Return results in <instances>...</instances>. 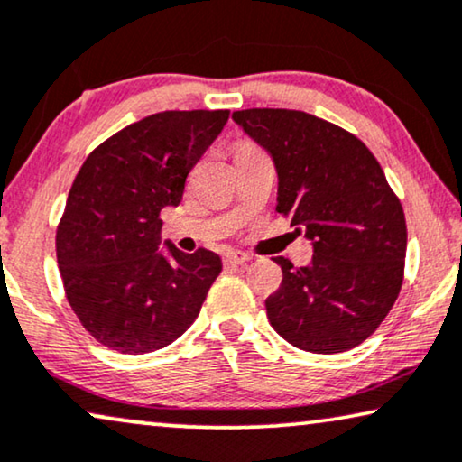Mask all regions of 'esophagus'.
I'll use <instances>...</instances> for the list:
<instances>
[{"mask_svg":"<svg viewBox=\"0 0 462 462\" xmlns=\"http://www.w3.org/2000/svg\"><path fill=\"white\" fill-rule=\"evenodd\" d=\"M247 263H250V256H247V254H244V252L225 254V264L226 266H244Z\"/></svg>","mask_w":462,"mask_h":462,"instance_id":"obj_1","label":"esophagus"}]
</instances>
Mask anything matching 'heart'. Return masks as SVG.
Masks as SVG:
<instances>
[{
    "label": "heart",
    "mask_w": 462,
    "mask_h": 462,
    "mask_svg": "<svg viewBox=\"0 0 462 462\" xmlns=\"http://www.w3.org/2000/svg\"><path fill=\"white\" fill-rule=\"evenodd\" d=\"M254 148H256V145H252V143H242V145H239V148H237V152H242V150H254Z\"/></svg>",
    "instance_id": "obj_1"
}]
</instances>
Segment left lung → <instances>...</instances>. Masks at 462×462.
<instances>
[{"label": "left lung", "instance_id": "left-lung-1", "mask_svg": "<svg viewBox=\"0 0 462 462\" xmlns=\"http://www.w3.org/2000/svg\"><path fill=\"white\" fill-rule=\"evenodd\" d=\"M233 120L271 153L277 212L312 242L309 266L283 271L266 298L273 329L306 352L363 344L396 302L404 279L402 204L369 148L342 126L300 110L250 108Z\"/></svg>", "mask_w": 462, "mask_h": 462}]
</instances>
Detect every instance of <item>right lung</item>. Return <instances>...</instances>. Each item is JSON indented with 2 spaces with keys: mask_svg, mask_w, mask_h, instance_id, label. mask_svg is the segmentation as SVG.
<instances>
[{
  "mask_svg": "<svg viewBox=\"0 0 462 462\" xmlns=\"http://www.w3.org/2000/svg\"><path fill=\"white\" fill-rule=\"evenodd\" d=\"M229 110H166L97 145L81 166L56 231L70 309L99 344L123 354L181 337L218 277V254L158 250L166 206L223 131Z\"/></svg>",
  "mask_w": 462,
  "mask_h": 462,
  "instance_id": "add662e5",
  "label": "right lung"
}]
</instances>
